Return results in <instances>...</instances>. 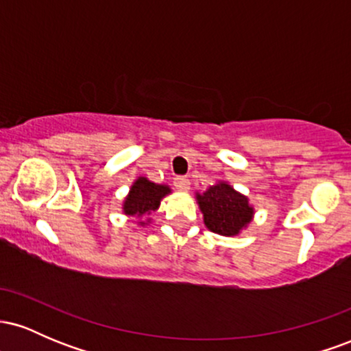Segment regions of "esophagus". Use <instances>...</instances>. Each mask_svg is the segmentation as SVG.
Segmentation results:
<instances>
[{"instance_id":"34e87169","label":"esophagus","mask_w":351,"mask_h":351,"mask_svg":"<svg viewBox=\"0 0 351 351\" xmlns=\"http://www.w3.org/2000/svg\"><path fill=\"white\" fill-rule=\"evenodd\" d=\"M173 184H175V188L180 189V191H188L189 189V180L186 176H176V178L173 180Z\"/></svg>"}]
</instances>
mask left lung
Returning <instances> with one entry per match:
<instances>
[{
  "label": "left lung",
  "mask_w": 351,
  "mask_h": 351,
  "mask_svg": "<svg viewBox=\"0 0 351 351\" xmlns=\"http://www.w3.org/2000/svg\"><path fill=\"white\" fill-rule=\"evenodd\" d=\"M198 201L204 215V224L217 234L234 236L252 217L247 198L226 183L216 184L204 195H198Z\"/></svg>",
  "instance_id": "left-lung-1"
}]
</instances>
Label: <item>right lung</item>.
I'll use <instances>...</instances> for the list:
<instances>
[{"label":"right lung","instance_id":"right-lung-1","mask_svg":"<svg viewBox=\"0 0 351 351\" xmlns=\"http://www.w3.org/2000/svg\"><path fill=\"white\" fill-rule=\"evenodd\" d=\"M170 193V188L162 186V184H155L147 178H140L135 181V184L130 189V195L125 199L123 211L130 216H143L150 215V211H155L158 208L160 199L165 195Z\"/></svg>","mask_w":351,"mask_h":351}]
</instances>
